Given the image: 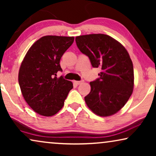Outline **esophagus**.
Wrapping results in <instances>:
<instances>
[{"label":"esophagus","mask_w":156,"mask_h":156,"mask_svg":"<svg viewBox=\"0 0 156 156\" xmlns=\"http://www.w3.org/2000/svg\"><path fill=\"white\" fill-rule=\"evenodd\" d=\"M82 82H83V81H74V84H77V85L82 84Z\"/></svg>","instance_id":"34e87169"}]
</instances>
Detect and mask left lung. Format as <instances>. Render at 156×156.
<instances>
[{
    "mask_svg": "<svg viewBox=\"0 0 156 156\" xmlns=\"http://www.w3.org/2000/svg\"><path fill=\"white\" fill-rule=\"evenodd\" d=\"M75 41L93 67L101 68L99 77L90 82L91 91L84 97L88 107L98 116L118 112L133 92V63L121 43L104 34L80 35Z\"/></svg>",
    "mask_w": 156,
    "mask_h": 156,
    "instance_id": "left-lung-1",
    "label": "left lung"
}]
</instances>
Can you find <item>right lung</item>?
I'll return each mask as SVG.
<instances>
[{
	"label": "right lung",
	"mask_w": 156,
	"mask_h": 156,
	"mask_svg": "<svg viewBox=\"0 0 156 156\" xmlns=\"http://www.w3.org/2000/svg\"><path fill=\"white\" fill-rule=\"evenodd\" d=\"M74 37L48 35L30 47L21 63L18 82L25 101L42 116H51L63 107L65 100L73 88L62 76L59 61L73 43Z\"/></svg>",
	"instance_id": "add662e5"
}]
</instances>
